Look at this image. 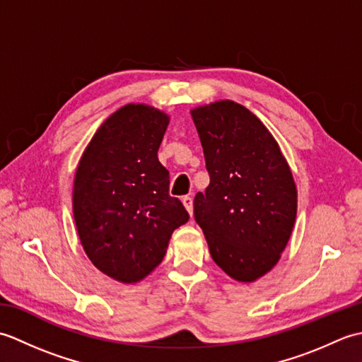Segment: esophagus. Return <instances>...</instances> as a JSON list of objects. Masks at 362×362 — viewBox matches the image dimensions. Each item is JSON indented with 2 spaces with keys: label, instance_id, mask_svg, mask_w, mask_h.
I'll list each match as a JSON object with an SVG mask.
<instances>
[{
  "label": "esophagus",
  "instance_id": "obj_1",
  "mask_svg": "<svg viewBox=\"0 0 362 362\" xmlns=\"http://www.w3.org/2000/svg\"><path fill=\"white\" fill-rule=\"evenodd\" d=\"M182 204L187 209V211L189 213V216H193V199H191L189 196H185L182 199Z\"/></svg>",
  "mask_w": 362,
  "mask_h": 362
}]
</instances>
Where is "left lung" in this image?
<instances>
[{"label": "left lung", "instance_id": "8db88e82", "mask_svg": "<svg viewBox=\"0 0 362 362\" xmlns=\"http://www.w3.org/2000/svg\"><path fill=\"white\" fill-rule=\"evenodd\" d=\"M210 185L194 218L210 255L230 279L253 283L279 263L297 216V187L279 143L230 99L191 110Z\"/></svg>", "mask_w": 362, "mask_h": 362}]
</instances>
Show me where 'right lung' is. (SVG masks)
<instances>
[{
  "label": "right lung",
  "mask_w": 362,
  "mask_h": 362,
  "mask_svg": "<svg viewBox=\"0 0 362 362\" xmlns=\"http://www.w3.org/2000/svg\"><path fill=\"white\" fill-rule=\"evenodd\" d=\"M169 115L126 104L107 118L82 152L73 185V214L83 250L119 283L146 279L166 255L171 235L189 219L169 196L158 148Z\"/></svg>",
  "instance_id": "1"
}]
</instances>
